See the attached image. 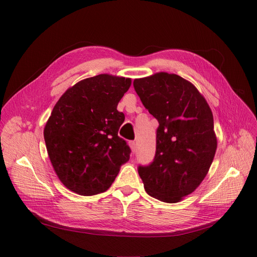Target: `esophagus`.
<instances>
[{"instance_id": "1", "label": "esophagus", "mask_w": 257, "mask_h": 257, "mask_svg": "<svg viewBox=\"0 0 257 257\" xmlns=\"http://www.w3.org/2000/svg\"><path fill=\"white\" fill-rule=\"evenodd\" d=\"M128 144H130V147H131L132 151L135 152V150H136V143H135L134 141H132V142H130Z\"/></svg>"}]
</instances>
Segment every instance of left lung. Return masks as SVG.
Returning <instances> with one entry per match:
<instances>
[{"instance_id": "left-lung-1", "label": "left lung", "mask_w": 257, "mask_h": 257, "mask_svg": "<svg viewBox=\"0 0 257 257\" xmlns=\"http://www.w3.org/2000/svg\"><path fill=\"white\" fill-rule=\"evenodd\" d=\"M143 105L159 122L157 151L138 174L150 196L178 203L196 190L211 166L216 137L206 99L188 80L158 73L133 82Z\"/></svg>"}]
</instances>
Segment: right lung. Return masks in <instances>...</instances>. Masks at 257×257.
I'll use <instances>...</instances> for the list:
<instances>
[{"label":"right lung","mask_w":257,"mask_h":257,"mask_svg":"<svg viewBox=\"0 0 257 257\" xmlns=\"http://www.w3.org/2000/svg\"><path fill=\"white\" fill-rule=\"evenodd\" d=\"M131 79L107 74L69 88L53 107L44 138L54 172L68 190L90 196L110 188L131 149L118 136L116 110Z\"/></svg>","instance_id":"right-lung-1"}]
</instances>
